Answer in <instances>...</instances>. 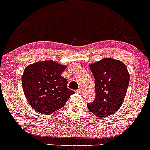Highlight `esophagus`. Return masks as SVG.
Masks as SVG:
<instances>
[{"instance_id":"34e87169","label":"esophagus","mask_w":150,"mask_h":150,"mask_svg":"<svg viewBox=\"0 0 150 150\" xmlns=\"http://www.w3.org/2000/svg\"><path fill=\"white\" fill-rule=\"evenodd\" d=\"M76 92L78 93H82V89H77V91H76Z\"/></svg>"}]
</instances>
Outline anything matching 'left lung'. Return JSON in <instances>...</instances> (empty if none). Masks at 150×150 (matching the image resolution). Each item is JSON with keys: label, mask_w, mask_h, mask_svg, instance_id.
Instances as JSON below:
<instances>
[{"label": "left lung", "mask_w": 150, "mask_h": 150, "mask_svg": "<svg viewBox=\"0 0 150 150\" xmlns=\"http://www.w3.org/2000/svg\"><path fill=\"white\" fill-rule=\"evenodd\" d=\"M95 80L96 98L87 107L96 116L108 117L123 103L130 76L126 65L112 59H103L89 65Z\"/></svg>", "instance_id": "obj_1"}]
</instances>
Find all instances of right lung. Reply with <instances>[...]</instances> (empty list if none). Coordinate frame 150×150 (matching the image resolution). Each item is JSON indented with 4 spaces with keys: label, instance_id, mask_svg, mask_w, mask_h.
Segmentation results:
<instances>
[{
    "label": "right lung",
    "instance_id": "right-lung-1",
    "mask_svg": "<svg viewBox=\"0 0 150 150\" xmlns=\"http://www.w3.org/2000/svg\"><path fill=\"white\" fill-rule=\"evenodd\" d=\"M66 68L54 61H44L25 68L21 77L23 92L28 103L38 112L52 114L75 93L67 87L68 80L61 76Z\"/></svg>",
    "mask_w": 150,
    "mask_h": 150
}]
</instances>
